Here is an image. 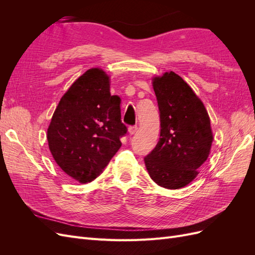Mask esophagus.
Wrapping results in <instances>:
<instances>
[{
	"label": "esophagus",
	"mask_w": 255,
	"mask_h": 255,
	"mask_svg": "<svg viewBox=\"0 0 255 255\" xmlns=\"http://www.w3.org/2000/svg\"><path fill=\"white\" fill-rule=\"evenodd\" d=\"M137 129H138V128H137L136 126L129 127V128H128V133H129L130 135H134V134L137 132Z\"/></svg>",
	"instance_id": "1"
}]
</instances>
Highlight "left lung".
I'll return each instance as SVG.
<instances>
[{
	"label": "left lung",
	"mask_w": 255,
	"mask_h": 255,
	"mask_svg": "<svg viewBox=\"0 0 255 255\" xmlns=\"http://www.w3.org/2000/svg\"><path fill=\"white\" fill-rule=\"evenodd\" d=\"M160 119L159 140L144 164L151 179L161 187L179 189L198 175L210 155L211 120L189 85L174 72L153 79Z\"/></svg>",
	"instance_id": "left-lung-1"
}]
</instances>
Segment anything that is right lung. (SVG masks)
Listing matches in <instances>:
<instances>
[{"instance_id": "add662e5", "label": "right lung", "mask_w": 255, "mask_h": 255, "mask_svg": "<svg viewBox=\"0 0 255 255\" xmlns=\"http://www.w3.org/2000/svg\"><path fill=\"white\" fill-rule=\"evenodd\" d=\"M121 99L110 92V78L92 68L60 99L48 128L52 155L61 170L80 183L94 181L110 163L128 132Z\"/></svg>"}]
</instances>
